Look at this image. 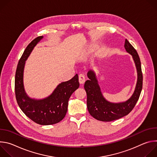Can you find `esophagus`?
I'll return each mask as SVG.
<instances>
[{"mask_svg": "<svg viewBox=\"0 0 157 157\" xmlns=\"http://www.w3.org/2000/svg\"><path fill=\"white\" fill-rule=\"evenodd\" d=\"M85 76L83 74L79 75V82L80 84H84L85 82Z\"/></svg>", "mask_w": 157, "mask_h": 157, "instance_id": "34e87169", "label": "esophagus"}]
</instances>
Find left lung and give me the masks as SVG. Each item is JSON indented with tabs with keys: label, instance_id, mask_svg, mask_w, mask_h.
Returning <instances> with one entry per match:
<instances>
[{
	"label": "left lung",
	"instance_id": "obj_1",
	"mask_svg": "<svg viewBox=\"0 0 157 157\" xmlns=\"http://www.w3.org/2000/svg\"><path fill=\"white\" fill-rule=\"evenodd\" d=\"M124 47L127 53L132 56L137 71V81L132 96L125 102L113 103L107 101L102 96L95 73L89 70L84 89L87 94V107L89 114L94 119L103 122L119 119L128 114L135 107L140 97L143 84L141 63L136 50L125 39Z\"/></svg>",
	"mask_w": 157,
	"mask_h": 157
}]
</instances>
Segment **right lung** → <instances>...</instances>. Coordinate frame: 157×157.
<instances>
[{
    "label": "right lung",
    "instance_id": "right-lung-1",
    "mask_svg": "<svg viewBox=\"0 0 157 157\" xmlns=\"http://www.w3.org/2000/svg\"><path fill=\"white\" fill-rule=\"evenodd\" d=\"M43 38L40 36L32 40L25 48L17 65L15 78V92L17 102L23 113L32 121L40 125L58 123L65 117L68 101L79 86L78 75L58 85L52 94L46 98L35 99L26 94L24 86V70L25 61L36 44Z\"/></svg>",
    "mask_w": 157,
    "mask_h": 157
}]
</instances>
